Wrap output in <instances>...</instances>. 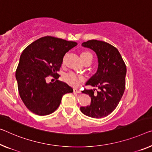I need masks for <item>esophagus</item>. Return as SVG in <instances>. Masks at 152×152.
<instances>
[{
  "label": "esophagus",
  "mask_w": 152,
  "mask_h": 152,
  "mask_svg": "<svg viewBox=\"0 0 152 152\" xmlns=\"http://www.w3.org/2000/svg\"><path fill=\"white\" fill-rule=\"evenodd\" d=\"M73 92H76V93H81V91L79 90H78V89H77V88H74L73 89Z\"/></svg>",
  "instance_id": "esophagus-1"
}]
</instances>
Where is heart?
I'll list each match as a JSON object with an SVG mask.
<instances>
[{
  "label": "heart",
  "instance_id": "b5f03b06",
  "mask_svg": "<svg viewBox=\"0 0 152 152\" xmlns=\"http://www.w3.org/2000/svg\"><path fill=\"white\" fill-rule=\"evenodd\" d=\"M80 57L81 60L83 61L84 60L87 59L88 58L92 57V56L90 52H83L80 54ZM63 78L67 83L73 86H77L81 81L84 80V78L82 75L73 73V72H70V73L65 74Z\"/></svg>",
  "mask_w": 152,
  "mask_h": 152
}]
</instances>
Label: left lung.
I'll list each match as a JSON object with an SVG mask.
<instances>
[{
  "label": "left lung",
  "instance_id": "obj_1",
  "mask_svg": "<svg viewBox=\"0 0 152 152\" xmlns=\"http://www.w3.org/2000/svg\"><path fill=\"white\" fill-rule=\"evenodd\" d=\"M81 45L90 48L98 58L97 71L86 85L97 87L99 90L84 89L82 93L91 97V103L81 107L84 115L93 118H102L114 111L122 99L125 90L126 66L118 49L104 41L90 40Z\"/></svg>",
  "mask_w": 152,
  "mask_h": 152
}]
</instances>
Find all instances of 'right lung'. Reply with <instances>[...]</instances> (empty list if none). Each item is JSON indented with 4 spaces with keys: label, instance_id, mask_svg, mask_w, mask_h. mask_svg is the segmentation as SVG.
Returning <instances> with one entry per match:
<instances>
[{
    "label": "right lung",
    "instance_id": "right-lung-1",
    "mask_svg": "<svg viewBox=\"0 0 152 152\" xmlns=\"http://www.w3.org/2000/svg\"><path fill=\"white\" fill-rule=\"evenodd\" d=\"M77 45L76 42L48 36L27 47L20 56L15 78L21 99L32 113L46 115L54 112L63 95L73 92L62 81L47 83L50 75L59 77L58 72L65 53Z\"/></svg>",
    "mask_w": 152,
    "mask_h": 152
}]
</instances>
